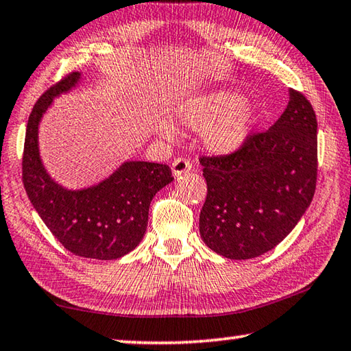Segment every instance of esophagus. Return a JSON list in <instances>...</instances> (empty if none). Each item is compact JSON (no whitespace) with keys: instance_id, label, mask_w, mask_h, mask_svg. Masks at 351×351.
Listing matches in <instances>:
<instances>
[{"instance_id":"34e87169","label":"esophagus","mask_w":351,"mask_h":351,"mask_svg":"<svg viewBox=\"0 0 351 351\" xmlns=\"http://www.w3.org/2000/svg\"><path fill=\"white\" fill-rule=\"evenodd\" d=\"M192 170V162L189 159L184 158H176L173 162H171V173L173 176H181L182 173H187V171Z\"/></svg>"}]
</instances>
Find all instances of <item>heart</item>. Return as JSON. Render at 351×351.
<instances>
[{"mask_svg":"<svg viewBox=\"0 0 351 351\" xmlns=\"http://www.w3.org/2000/svg\"><path fill=\"white\" fill-rule=\"evenodd\" d=\"M176 119L193 132H204L210 152L229 154L245 145L257 122V110L241 93L218 90L186 100L178 108ZM159 133L164 139H173L175 134L167 123H162Z\"/></svg>","mask_w":351,"mask_h":351,"instance_id":"obj_1","label":"heart"}]
</instances>
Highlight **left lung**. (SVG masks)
Segmentation results:
<instances>
[{"instance_id":"left-lung-1","label":"left lung","mask_w":351,"mask_h":351,"mask_svg":"<svg viewBox=\"0 0 351 351\" xmlns=\"http://www.w3.org/2000/svg\"><path fill=\"white\" fill-rule=\"evenodd\" d=\"M207 182L201 239L230 260L274 249L311 204L317 180V121L304 94L289 90L283 114L240 150L203 156Z\"/></svg>"}]
</instances>
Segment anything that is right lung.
<instances>
[{"mask_svg":"<svg viewBox=\"0 0 351 351\" xmlns=\"http://www.w3.org/2000/svg\"><path fill=\"white\" fill-rule=\"evenodd\" d=\"M71 73L34 105L27 121L23 184L34 209L62 245L79 257L116 260L144 239L154 195L173 181L169 165L125 161L99 184L66 189L52 180L40 158L38 127L52 100L79 85Z\"/></svg>","mask_w":351,"mask_h":351,"instance_id":"1","label":"right lung"}]
</instances>
